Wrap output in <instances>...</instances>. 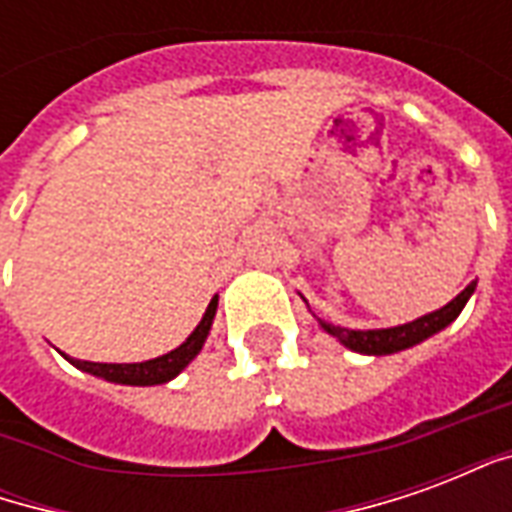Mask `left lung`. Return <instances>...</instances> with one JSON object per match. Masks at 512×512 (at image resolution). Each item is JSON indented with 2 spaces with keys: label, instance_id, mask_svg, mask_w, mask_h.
<instances>
[{
  "label": "left lung",
  "instance_id": "1",
  "mask_svg": "<svg viewBox=\"0 0 512 512\" xmlns=\"http://www.w3.org/2000/svg\"><path fill=\"white\" fill-rule=\"evenodd\" d=\"M477 288V282H469L466 288L450 301V304H444L441 310L430 312V315H422L417 321L403 323V326H395V329H367V332H356V329H345V326H334L329 321L318 323L323 326V332H329L332 337H337L345 348H351L356 354H370V356H386V354H397V351H403V348H411V345L422 343V340H428L436 332H441L444 326H450L461 310L466 307V301Z\"/></svg>",
  "mask_w": 512,
  "mask_h": 512
}]
</instances>
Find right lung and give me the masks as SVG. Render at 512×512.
I'll return each instance as SVG.
<instances>
[{
    "label": "right lung",
    "mask_w": 512,
    "mask_h": 512,
    "mask_svg": "<svg viewBox=\"0 0 512 512\" xmlns=\"http://www.w3.org/2000/svg\"><path fill=\"white\" fill-rule=\"evenodd\" d=\"M219 307V296H213L208 310L202 315V321L197 323V329L186 337V343L178 345L175 351L158 356V359H147V362H134V365H104V362H82V359H71L65 356L73 367H79L84 373H93V376L112 381V384H128V386H153V384H167L172 378L178 376L183 367L189 365L194 356L200 354L202 345L208 340L211 332L213 315Z\"/></svg>",
    "instance_id": "add662e5"
}]
</instances>
